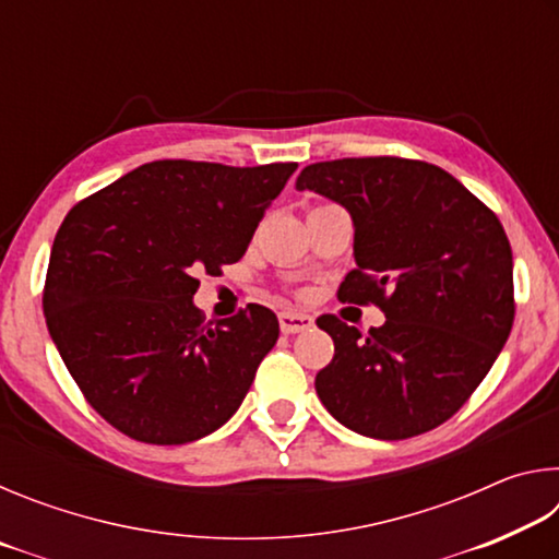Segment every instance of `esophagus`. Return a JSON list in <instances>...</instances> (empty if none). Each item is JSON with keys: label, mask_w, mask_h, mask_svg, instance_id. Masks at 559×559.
Masks as SVG:
<instances>
[{"label": "esophagus", "mask_w": 559, "mask_h": 559, "mask_svg": "<svg viewBox=\"0 0 559 559\" xmlns=\"http://www.w3.org/2000/svg\"><path fill=\"white\" fill-rule=\"evenodd\" d=\"M278 323H281V330L286 335H296V333H306V330L313 328V318L306 316V313H290V310H286V313L278 316Z\"/></svg>", "instance_id": "34e87169"}]
</instances>
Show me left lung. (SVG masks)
Wrapping results in <instances>:
<instances>
[{"mask_svg":"<svg viewBox=\"0 0 559 559\" xmlns=\"http://www.w3.org/2000/svg\"><path fill=\"white\" fill-rule=\"evenodd\" d=\"M296 189L345 206L355 263L340 300L374 302L367 337L318 318L335 355L316 377L325 409L362 437L437 429L484 382L513 328V251L498 216L456 177L402 157L308 165Z\"/></svg>","mask_w":559,"mask_h":559,"instance_id":"8db88e82","label":"left lung"}]
</instances>
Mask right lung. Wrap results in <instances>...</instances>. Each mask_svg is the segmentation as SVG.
<instances>
[{"label":"right lung","mask_w":559,"mask_h":559,"mask_svg":"<svg viewBox=\"0 0 559 559\" xmlns=\"http://www.w3.org/2000/svg\"><path fill=\"white\" fill-rule=\"evenodd\" d=\"M296 167L157 159L66 214L46 273V325L88 404L118 431L177 447L239 409L278 318L249 302L204 325L197 276L243 257Z\"/></svg>","instance_id":"right-lung-1"}]
</instances>
